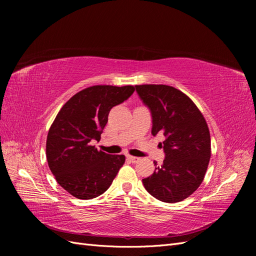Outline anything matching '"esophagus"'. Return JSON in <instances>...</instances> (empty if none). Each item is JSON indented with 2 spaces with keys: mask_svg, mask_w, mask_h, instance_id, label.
I'll return each mask as SVG.
<instances>
[{
  "mask_svg": "<svg viewBox=\"0 0 256 256\" xmlns=\"http://www.w3.org/2000/svg\"><path fill=\"white\" fill-rule=\"evenodd\" d=\"M127 159H128L129 161L132 162V164H136V162L140 161V158H138V157H134V156H127Z\"/></svg>",
  "mask_w": 256,
  "mask_h": 256,
  "instance_id": "34e87169",
  "label": "esophagus"
}]
</instances>
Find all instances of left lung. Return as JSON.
<instances>
[{
  "label": "left lung",
  "instance_id": "8db88e82",
  "mask_svg": "<svg viewBox=\"0 0 256 256\" xmlns=\"http://www.w3.org/2000/svg\"><path fill=\"white\" fill-rule=\"evenodd\" d=\"M152 114V134L164 136L160 143L164 164L142 180L150 196L166 203L187 198L202 184L210 159V134L202 113L182 92L164 84L136 85Z\"/></svg>",
  "mask_w": 256,
  "mask_h": 256
}]
</instances>
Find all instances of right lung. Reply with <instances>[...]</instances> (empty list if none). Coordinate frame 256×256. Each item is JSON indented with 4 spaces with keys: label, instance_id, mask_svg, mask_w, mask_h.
Wrapping results in <instances>:
<instances>
[{
    "label": "right lung",
    "instance_id": "1",
    "mask_svg": "<svg viewBox=\"0 0 256 256\" xmlns=\"http://www.w3.org/2000/svg\"><path fill=\"white\" fill-rule=\"evenodd\" d=\"M134 86L95 85L76 92L51 125L46 152L52 174L76 198L102 196L125 164L124 154H109L90 144L100 141L113 106L134 94Z\"/></svg>",
    "mask_w": 256,
    "mask_h": 256
}]
</instances>
